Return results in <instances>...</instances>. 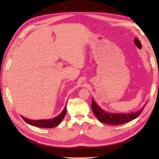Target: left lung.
Masks as SVG:
<instances>
[{
	"instance_id": "obj_1",
	"label": "left lung",
	"mask_w": 159,
	"mask_h": 159,
	"mask_svg": "<svg viewBox=\"0 0 159 159\" xmlns=\"http://www.w3.org/2000/svg\"><path fill=\"white\" fill-rule=\"evenodd\" d=\"M146 104H145V105ZM91 107H92L94 114L98 118L99 121L105 123V124L112 125H121L130 121L138 117L144 109V108H142L138 111L130 113V114H111V113L104 111L103 109H102L93 99H92Z\"/></svg>"
}]
</instances>
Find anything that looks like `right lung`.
<instances>
[{
	"instance_id": "1",
	"label": "right lung",
	"mask_w": 159,
	"mask_h": 159,
	"mask_svg": "<svg viewBox=\"0 0 159 159\" xmlns=\"http://www.w3.org/2000/svg\"><path fill=\"white\" fill-rule=\"evenodd\" d=\"M66 113V107L64 109V110L61 111L60 115H58L57 117H55L52 118V119H48V120H31L29 118L24 117L22 116H21V118H23L24 120L26 123H29L35 127H39V128H54L55 126L58 125L61 122V120H63Z\"/></svg>"
}]
</instances>
